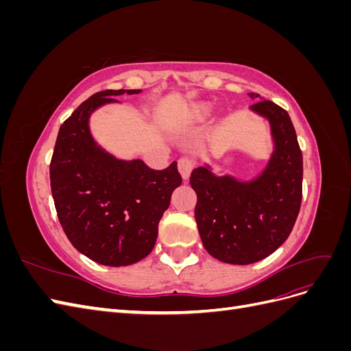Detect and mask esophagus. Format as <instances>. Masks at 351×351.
Segmentation results:
<instances>
[{
    "label": "esophagus",
    "mask_w": 351,
    "mask_h": 351,
    "mask_svg": "<svg viewBox=\"0 0 351 351\" xmlns=\"http://www.w3.org/2000/svg\"><path fill=\"white\" fill-rule=\"evenodd\" d=\"M193 167H195V159L193 158L183 156V158L178 159V171L182 173L184 180H187L190 177V173H192Z\"/></svg>",
    "instance_id": "34e87169"
}]
</instances>
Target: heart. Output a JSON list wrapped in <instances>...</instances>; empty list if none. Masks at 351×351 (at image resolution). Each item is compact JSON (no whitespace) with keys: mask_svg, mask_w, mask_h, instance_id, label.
<instances>
[{"mask_svg":"<svg viewBox=\"0 0 351 351\" xmlns=\"http://www.w3.org/2000/svg\"><path fill=\"white\" fill-rule=\"evenodd\" d=\"M209 111H210V105L208 104H199L195 107V112L197 117H205L209 114Z\"/></svg>","mask_w":351,"mask_h":351,"instance_id":"heart-1","label":"heart"}]
</instances>
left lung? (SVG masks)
I'll list each match as a JSON object with an SVG mask.
<instances>
[{"label":"left lung","mask_w":351,"mask_h":351,"mask_svg":"<svg viewBox=\"0 0 351 351\" xmlns=\"http://www.w3.org/2000/svg\"><path fill=\"white\" fill-rule=\"evenodd\" d=\"M250 110L269 120L275 143L263 173L252 182H237L199 167L190 176L204 247L232 265L254 263L277 250L289 239L302 205L303 156L289 112L267 99Z\"/></svg>","instance_id":"left-lung-1"}]
</instances>
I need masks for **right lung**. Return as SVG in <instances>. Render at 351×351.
I'll return each mask as SVG.
<instances>
[{"instance_id": "right-lung-1", "label": "right lung", "mask_w": 351, "mask_h": 351, "mask_svg": "<svg viewBox=\"0 0 351 351\" xmlns=\"http://www.w3.org/2000/svg\"><path fill=\"white\" fill-rule=\"evenodd\" d=\"M132 90H102L82 102L61 124L49 164L51 192L60 224L84 256L107 267H127L149 254L158 224L182 176L174 161L152 169L141 159L123 161L93 141L90 114Z\"/></svg>"}]
</instances>
